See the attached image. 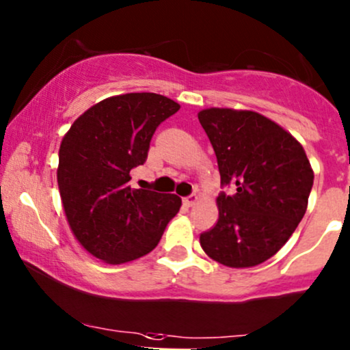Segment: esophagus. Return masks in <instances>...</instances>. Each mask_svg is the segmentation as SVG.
Returning a JSON list of instances; mask_svg holds the SVG:
<instances>
[{"label": "esophagus", "instance_id": "obj_1", "mask_svg": "<svg viewBox=\"0 0 350 350\" xmlns=\"http://www.w3.org/2000/svg\"><path fill=\"white\" fill-rule=\"evenodd\" d=\"M198 201H199V198L196 194H191V196H187V198L183 199L184 206H187V207H193L194 204H198Z\"/></svg>", "mask_w": 350, "mask_h": 350}]
</instances>
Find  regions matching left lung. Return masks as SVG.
<instances>
[{"mask_svg":"<svg viewBox=\"0 0 350 350\" xmlns=\"http://www.w3.org/2000/svg\"><path fill=\"white\" fill-rule=\"evenodd\" d=\"M199 122L217 157V222L199 236L211 259L234 269L271 259L304 217L314 171L304 148L282 126L249 109L207 107Z\"/></svg>","mask_w":350,"mask_h":350,"instance_id":"obj_1","label":"left lung"}]
</instances>
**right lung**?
<instances>
[{
	"instance_id": "obj_1",
	"label": "right lung",
	"mask_w": 350,
	"mask_h": 350,
	"mask_svg": "<svg viewBox=\"0 0 350 350\" xmlns=\"http://www.w3.org/2000/svg\"><path fill=\"white\" fill-rule=\"evenodd\" d=\"M156 93H128L96 103L76 119L59 146L57 187L78 243L106 264L152 251L181 198L129 186L144 164L156 128L179 111Z\"/></svg>"
}]
</instances>
